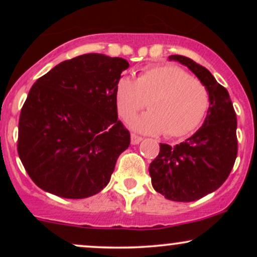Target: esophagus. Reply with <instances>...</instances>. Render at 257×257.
I'll list each match as a JSON object with an SVG mask.
<instances>
[{
	"label": "esophagus",
	"instance_id": "1",
	"mask_svg": "<svg viewBox=\"0 0 257 257\" xmlns=\"http://www.w3.org/2000/svg\"><path fill=\"white\" fill-rule=\"evenodd\" d=\"M131 138H132V144H133V145H138V144L140 143L141 140H143V138L139 137V135H137V134H132Z\"/></svg>",
	"mask_w": 257,
	"mask_h": 257
}]
</instances>
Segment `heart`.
I'll use <instances>...</instances> for the list:
<instances>
[{
	"instance_id": "1",
	"label": "heart",
	"mask_w": 257,
	"mask_h": 257,
	"mask_svg": "<svg viewBox=\"0 0 257 257\" xmlns=\"http://www.w3.org/2000/svg\"><path fill=\"white\" fill-rule=\"evenodd\" d=\"M114 99L118 114L129 119L149 101L150 111L131 120L135 131L163 133L184 138L200 124L209 107L208 89L176 65H156L144 69L137 81L122 76L116 82Z\"/></svg>"
}]
</instances>
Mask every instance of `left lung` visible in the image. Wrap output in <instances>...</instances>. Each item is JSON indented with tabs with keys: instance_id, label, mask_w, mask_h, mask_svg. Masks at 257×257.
<instances>
[{
	"instance_id": "8db88e82",
	"label": "left lung",
	"mask_w": 257,
	"mask_h": 257,
	"mask_svg": "<svg viewBox=\"0 0 257 257\" xmlns=\"http://www.w3.org/2000/svg\"><path fill=\"white\" fill-rule=\"evenodd\" d=\"M205 85L209 108L204 123L179 145H159L150 164L152 186L174 202H193L214 192L228 178L238 152L237 116L228 91L217 83L208 69L192 59L170 55Z\"/></svg>"
}]
</instances>
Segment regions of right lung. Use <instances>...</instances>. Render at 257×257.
I'll return each instance as SVG.
<instances>
[{
    "label": "right lung",
    "instance_id": "right-lung-1",
    "mask_svg": "<svg viewBox=\"0 0 257 257\" xmlns=\"http://www.w3.org/2000/svg\"><path fill=\"white\" fill-rule=\"evenodd\" d=\"M122 58L83 54L35 82L19 118L18 153L32 181L70 199L99 193L131 144L118 120L114 87Z\"/></svg>",
    "mask_w": 257,
    "mask_h": 257
}]
</instances>
